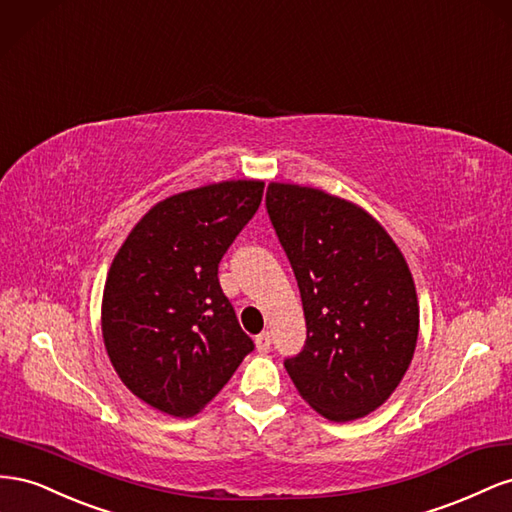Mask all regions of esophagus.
Listing matches in <instances>:
<instances>
[{
  "label": "esophagus",
  "instance_id": "1",
  "mask_svg": "<svg viewBox=\"0 0 512 512\" xmlns=\"http://www.w3.org/2000/svg\"><path fill=\"white\" fill-rule=\"evenodd\" d=\"M255 343H257V349H259L261 354L270 352V345H272V334H270L268 330H264V332H261V334H257Z\"/></svg>",
  "mask_w": 512,
  "mask_h": 512
}]
</instances>
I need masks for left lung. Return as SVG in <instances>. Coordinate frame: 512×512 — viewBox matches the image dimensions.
Wrapping results in <instances>:
<instances>
[{
	"label": "left lung",
	"mask_w": 512,
	"mask_h": 512,
	"mask_svg": "<svg viewBox=\"0 0 512 512\" xmlns=\"http://www.w3.org/2000/svg\"><path fill=\"white\" fill-rule=\"evenodd\" d=\"M270 223L296 274L306 341L285 369L334 422L377 410L410 367L418 339L412 272L373 216L317 188L270 184Z\"/></svg>",
	"instance_id": "left-lung-1"
}]
</instances>
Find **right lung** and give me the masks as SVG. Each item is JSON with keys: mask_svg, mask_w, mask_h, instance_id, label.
I'll return each instance as SVG.
<instances>
[{"mask_svg": "<svg viewBox=\"0 0 512 512\" xmlns=\"http://www.w3.org/2000/svg\"><path fill=\"white\" fill-rule=\"evenodd\" d=\"M264 182L210 184L145 214L115 255L102 337L124 386L169 416H193L236 373L253 339L218 283V264L255 216Z\"/></svg>", "mask_w": 512, "mask_h": 512, "instance_id": "obj_1", "label": "right lung"}]
</instances>
